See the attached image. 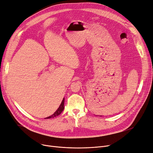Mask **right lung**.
<instances>
[{"instance_id":"1","label":"right lung","mask_w":153,"mask_h":153,"mask_svg":"<svg viewBox=\"0 0 153 153\" xmlns=\"http://www.w3.org/2000/svg\"><path fill=\"white\" fill-rule=\"evenodd\" d=\"M64 109V98L63 99V100H62V101L61 105H59V108L57 109V111L54 112V113L52 115H51V116H49V117H46V118H47V119L54 118V117H56V116H59V114H61V112L63 111Z\"/></svg>"}]
</instances>
